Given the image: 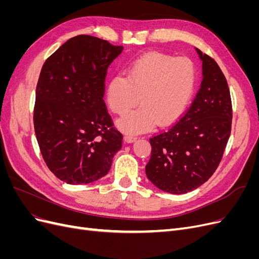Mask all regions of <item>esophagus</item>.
<instances>
[{
  "mask_svg": "<svg viewBox=\"0 0 259 259\" xmlns=\"http://www.w3.org/2000/svg\"><path fill=\"white\" fill-rule=\"evenodd\" d=\"M136 139H137V137H135V136H132V135H125V136H124V142H125V143H127V144L134 143Z\"/></svg>",
  "mask_w": 259,
  "mask_h": 259,
  "instance_id": "1",
  "label": "esophagus"
}]
</instances>
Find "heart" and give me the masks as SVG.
I'll return each instance as SVG.
<instances>
[{
  "instance_id": "heart-1",
  "label": "heart",
  "mask_w": 259,
  "mask_h": 259,
  "mask_svg": "<svg viewBox=\"0 0 259 259\" xmlns=\"http://www.w3.org/2000/svg\"><path fill=\"white\" fill-rule=\"evenodd\" d=\"M197 70L187 57L149 53L128 67L127 77L116 75L106 91L107 104L115 114L121 130L136 134L151 130L156 121L161 126L175 122L183 114L193 95Z\"/></svg>"
}]
</instances>
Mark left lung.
I'll list each match as a JSON object with an SVG mask.
<instances>
[{
  "label": "left lung",
  "instance_id": "left-lung-1",
  "mask_svg": "<svg viewBox=\"0 0 259 259\" xmlns=\"http://www.w3.org/2000/svg\"><path fill=\"white\" fill-rule=\"evenodd\" d=\"M197 50L203 80L192 105L177 123L150 138L148 179L160 190L183 194L207 182L222 161L231 133L232 106L216 61Z\"/></svg>",
  "mask_w": 259,
  "mask_h": 259
}]
</instances>
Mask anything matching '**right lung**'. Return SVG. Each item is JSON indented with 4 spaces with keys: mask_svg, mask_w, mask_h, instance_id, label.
I'll return each instance as SVG.
<instances>
[{
    "mask_svg": "<svg viewBox=\"0 0 259 259\" xmlns=\"http://www.w3.org/2000/svg\"><path fill=\"white\" fill-rule=\"evenodd\" d=\"M123 51L92 35H76L46 59L35 91L34 131L52 173L70 185L108 174L123 136L104 101L107 69Z\"/></svg>",
    "mask_w": 259,
    "mask_h": 259,
    "instance_id": "right-lung-1",
    "label": "right lung"
}]
</instances>
